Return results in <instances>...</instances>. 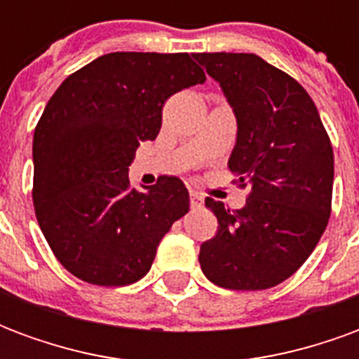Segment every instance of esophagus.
Segmentation results:
<instances>
[{"label": "esophagus", "mask_w": 359, "mask_h": 359, "mask_svg": "<svg viewBox=\"0 0 359 359\" xmlns=\"http://www.w3.org/2000/svg\"><path fill=\"white\" fill-rule=\"evenodd\" d=\"M190 205L192 208H202L203 205V198L198 192H194V190H190Z\"/></svg>", "instance_id": "obj_1"}]
</instances>
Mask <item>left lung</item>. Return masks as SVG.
Returning a JSON list of instances; mask_svg holds the SVG:
<instances>
[{
    "label": "left lung",
    "instance_id": "1",
    "mask_svg": "<svg viewBox=\"0 0 359 359\" xmlns=\"http://www.w3.org/2000/svg\"><path fill=\"white\" fill-rule=\"evenodd\" d=\"M236 117L229 169L250 194L242 210L205 198L217 234L200 265L213 285L264 290L300 269L331 215L334 159L316 103L292 76L254 53H196Z\"/></svg>",
    "mask_w": 359,
    "mask_h": 359
}]
</instances>
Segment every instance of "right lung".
<instances>
[{
	"label": "right lung",
	"instance_id": "obj_1",
	"mask_svg": "<svg viewBox=\"0 0 359 359\" xmlns=\"http://www.w3.org/2000/svg\"><path fill=\"white\" fill-rule=\"evenodd\" d=\"M203 82L188 53L115 51L51 95L32 142V200L51 252L74 277L97 286L140 280L161 238L188 213L182 180L159 177L138 192L128 167L140 142L159 134L163 103Z\"/></svg>",
	"mask_w": 359,
	"mask_h": 359
}]
</instances>
